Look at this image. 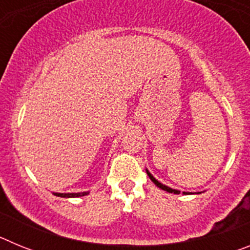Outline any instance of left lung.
<instances>
[{
    "label": "left lung",
    "instance_id": "left-lung-1",
    "mask_svg": "<svg viewBox=\"0 0 250 250\" xmlns=\"http://www.w3.org/2000/svg\"><path fill=\"white\" fill-rule=\"evenodd\" d=\"M146 173H147V175H149V178L151 179V182L154 183V184L156 185V187L158 188H160V189H163V190H165V191H167V193H174V194H180V191L179 190H175V189H171V188H169V187H167V185H164V184H161V183H159L158 180H156L155 178H154V176L151 175V174L149 173V171H147L146 170ZM183 194H188V193H183Z\"/></svg>",
    "mask_w": 250,
    "mask_h": 250
}]
</instances>
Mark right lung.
<instances>
[{
  "instance_id": "add662e5",
  "label": "right lung",
  "mask_w": 250,
  "mask_h": 250,
  "mask_svg": "<svg viewBox=\"0 0 250 250\" xmlns=\"http://www.w3.org/2000/svg\"><path fill=\"white\" fill-rule=\"evenodd\" d=\"M89 191H83V193H54V195L61 196V198H77V196L87 195Z\"/></svg>"
}]
</instances>
